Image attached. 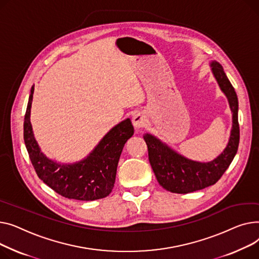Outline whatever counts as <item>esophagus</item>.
Returning a JSON list of instances; mask_svg holds the SVG:
<instances>
[{"label": "esophagus", "mask_w": 259, "mask_h": 259, "mask_svg": "<svg viewBox=\"0 0 259 259\" xmlns=\"http://www.w3.org/2000/svg\"><path fill=\"white\" fill-rule=\"evenodd\" d=\"M133 124L135 126L136 130H140L142 127H144L146 125V122H147V119H146V116L144 115V113L142 112H138L136 113L134 116H133Z\"/></svg>", "instance_id": "34e87169"}]
</instances>
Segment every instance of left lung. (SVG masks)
<instances>
[{
  "label": "left lung",
  "instance_id": "1",
  "mask_svg": "<svg viewBox=\"0 0 259 259\" xmlns=\"http://www.w3.org/2000/svg\"><path fill=\"white\" fill-rule=\"evenodd\" d=\"M211 72L227 97L232 113V127L225 149L213 160L194 161L179 154L165 142L149 133L143 138L148 148V160L159 184L174 193H189L214 185L233 161L239 143L238 99L222 65L210 62Z\"/></svg>",
  "mask_w": 259,
  "mask_h": 259
}]
</instances>
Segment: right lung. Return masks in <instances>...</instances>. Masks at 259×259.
I'll list each match as a JSON object with an SVG mask.
<instances>
[{"label": "right lung", "instance_id": "right-lung-1", "mask_svg": "<svg viewBox=\"0 0 259 259\" xmlns=\"http://www.w3.org/2000/svg\"><path fill=\"white\" fill-rule=\"evenodd\" d=\"M34 85L24 121V140L38 178L58 194L78 201H95L108 196L114 187L119 158L126 141L134 135L130 118L121 121L104 135L94 149L82 160L58 163L46 156L33 134L30 115Z\"/></svg>", "mask_w": 259, "mask_h": 259}]
</instances>
